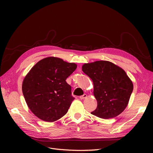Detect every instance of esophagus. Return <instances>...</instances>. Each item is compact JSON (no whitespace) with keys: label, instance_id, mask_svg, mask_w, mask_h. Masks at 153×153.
<instances>
[{"label":"esophagus","instance_id":"1","mask_svg":"<svg viewBox=\"0 0 153 153\" xmlns=\"http://www.w3.org/2000/svg\"><path fill=\"white\" fill-rule=\"evenodd\" d=\"M86 97H87V95L86 94H84V95L80 96V97H79V98L81 99H85Z\"/></svg>","mask_w":153,"mask_h":153}]
</instances>
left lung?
I'll return each instance as SVG.
<instances>
[{
    "mask_svg": "<svg viewBox=\"0 0 153 153\" xmlns=\"http://www.w3.org/2000/svg\"><path fill=\"white\" fill-rule=\"evenodd\" d=\"M82 70L92 80L94 95L97 101V107L91 114L108 119L122 113L133 89L125 71L107 61L85 63Z\"/></svg>",
    "mask_w": 153,
    "mask_h": 153,
    "instance_id": "1",
    "label": "left lung"
}]
</instances>
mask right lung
Returning a JSON list of instances; mask_svg holds the SVG:
<instances>
[{
  "instance_id": "obj_1",
  "label": "right lung",
  "mask_w": 153,
  "mask_h": 153,
  "mask_svg": "<svg viewBox=\"0 0 153 153\" xmlns=\"http://www.w3.org/2000/svg\"><path fill=\"white\" fill-rule=\"evenodd\" d=\"M77 68L75 63L56 57L38 61L24 78L22 92L36 117L53 122L66 115L74 98L66 79Z\"/></svg>"
}]
</instances>
